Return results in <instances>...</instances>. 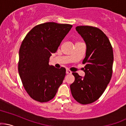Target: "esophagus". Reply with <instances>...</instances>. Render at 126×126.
Returning <instances> with one entry per match:
<instances>
[{
	"label": "esophagus",
	"mask_w": 126,
	"mask_h": 126,
	"mask_svg": "<svg viewBox=\"0 0 126 126\" xmlns=\"http://www.w3.org/2000/svg\"><path fill=\"white\" fill-rule=\"evenodd\" d=\"M66 74H72V72L70 71V70L67 69V70H66Z\"/></svg>",
	"instance_id": "34e87169"
}]
</instances>
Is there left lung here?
Returning <instances> with one entry per match:
<instances>
[{
    "mask_svg": "<svg viewBox=\"0 0 126 126\" xmlns=\"http://www.w3.org/2000/svg\"><path fill=\"white\" fill-rule=\"evenodd\" d=\"M76 30L87 46L82 63L85 76L73 72L75 81L70 85L73 97L82 105L97 100L110 83L112 74L114 54L112 45L106 34L97 27L77 26Z\"/></svg>",
    "mask_w": 126,
    "mask_h": 126,
    "instance_id": "1",
    "label": "left lung"
}]
</instances>
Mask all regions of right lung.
Here are the masks:
<instances>
[{
  "label": "right lung",
  "instance_id": "1",
  "mask_svg": "<svg viewBox=\"0 0 126 126\" xmlns=\"http://www.w3.org/2000/svg\"><path fill=\"white\" fill-rule=\"evenodd\" d=\"M72 25L48 22L34 27L26 36L19 50L18 69L23 86L36 101L47 102L56 96L66 75V69L49 64Z\"/></svg>",
  "mask_w": 126,
  "mask_h": 126
}]
</instances>
